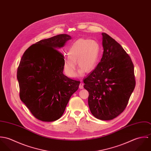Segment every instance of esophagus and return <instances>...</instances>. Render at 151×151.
I'll use <instances>...</instances> for the list:
<instances>
[{
    "label": "esophagus",
    "instance_id": "1",
    "mask_svg": "<svg viewBox=\"0 0 151 151\" xmlns=\"http://www.w3.org/2000/svg\"><path fill=\"white\" fill-rule=\"evenodd\" d=\"M79 88L80 89H83L84 88V83H81L79 85Z\"/></svg>",
    "mask_w": 151,
    "mask_h": 151
}]
</instances>
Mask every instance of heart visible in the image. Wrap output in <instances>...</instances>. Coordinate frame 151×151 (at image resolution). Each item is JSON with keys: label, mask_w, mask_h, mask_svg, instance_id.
<instances>
[{"label": "heart", "mask_w": 151, "mask_h": 151, "mask_svg": "<svg viewBox=\"0 0 151 151\" xmlns=\"http://www.w3.org/2000/svg\"><path fill=\"white\" fill-rule=\"evenodd\" d=\"M100 55V46L95 40L80 39L75 41L68 49V54L63 57V68L65 74L69 77L76 75L77 66L81 68L82 74L92 71L96 66Z\"/></svg>", "instance_id": "1"}]
</instances>
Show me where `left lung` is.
<instances>
[{"label": "left lung", "instance_id": "obj_1", "mask_svg": "<svg viewBox=\"0 0 151 151\" xmlns=\"http://www.w3.org/2000/svg\"><path fill=\"white\" fill-rule=\"evenodd\" d=\"M103 56L96 67L83 80L89 92L91 113L102 120L118 116L126 108L135 86L134 65L122 46L102 33Z\"/></svg>", "mask_w": 151, "mask_h": 151}]
</instances>
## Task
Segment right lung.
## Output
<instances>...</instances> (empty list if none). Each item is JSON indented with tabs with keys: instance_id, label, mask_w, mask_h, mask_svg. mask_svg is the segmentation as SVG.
I'll return each mask as SVG.
<instances>
[{
	"instance_id": "add662e5",
	"label": "right lung",
	"mask_w": 151,
	"mask_h": 151,
	"mask_svg": "<svg viewBox=\"0 0 151 151\" xmlns=\"http://www.w3.org/2000/svg\"><path fill=\"white\" fill-rule=\"evenodd\" d=\"M71 37L60 34L29 46L22 56L17 78L20 98L37 119L50 122L65 111L80 81L63 74V55L58 49Z\"/></svg>"
}]
</instances>
